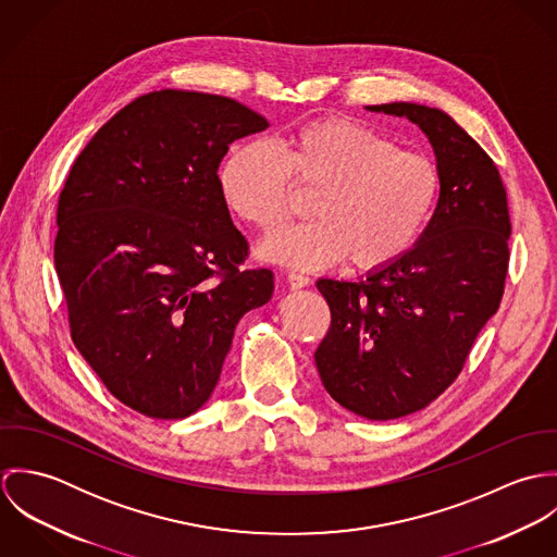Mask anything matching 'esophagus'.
<instances>
[{
  "label": "esophagus",
  "mask_w": 557,
  "mask_h": 557,
  "mask_svg": "<svg viewBox=\"0 0 557 557\" xmlns=\"http://www.w3.org/2000/svg\"><path fill=\"white\" fill-rule=\"evenodd\" d=\"M287 281H289L292 289H302V287L311 285V278L307 274H302V272H289Z\"/></svg>",
  "instance_id": "obj_1"
}]
</instances>
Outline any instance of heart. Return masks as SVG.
<instances>
[{"label": "heart", "mask_w": 557, "mask_h": 557, "mask_svg": "<svg viewBox=\"0 0 557 557\" xmlns=\"http://www.w3.org/2000/svg\"><path fill=\"white\" fill-rule=\"evenodd\" d=\"M230 208L261 232L289 221L296 188L315 193L318 221L261 244L268 259L321 268L347 259L362 274L403 261L429 232L444 197L437 160L403 150L397 139L347 117H319L276 150L248 144L221 171Z\"/></svg>", "instance_id": "1"}]
</instances>
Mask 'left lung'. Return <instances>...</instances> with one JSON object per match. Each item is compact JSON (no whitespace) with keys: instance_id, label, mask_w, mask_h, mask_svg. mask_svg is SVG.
I'll list each match as a JSON object with an SVG mask.
<instances>
[{"instance_id":"1","label":"left lung","mask_w":557,"mask_h":557,"mask_svg":"<svg viewBox=\"0 0 557 557\" xmlns=\"http://www.w3.org/2000/svg\"><path fill=\"white\" fill-rule=\"evenodd\" d=\"M429 137L444 173L442 206L420 244L364 281L319 278L330 327L315 351L327 395L369 420L426 407L461 373L478 332L499 309L510 216L491 157L444 111L371 104Z\"/></svg>"}]
</instances>
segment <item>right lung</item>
I'll use <instances>...</instances> for the list:
<instances>
[{"label": "right lung", "instance_id": "right-lung-1", "mask_svg": "<svg viewBox=\"0 0 557 557\" xmlns=\"http://www.w3.org/2000/svg\"><path fill=\"white\" fill-rule=\"evenodd\" d=\"M268 122L216 94L160 89L117 111L83 148L58 201L55 270L81 356L126 407L197 411L239 318L272 296L246 265L219 164Z\"/></svg>", "mask_w": 557, "mask_h": 557}]
</instances>
